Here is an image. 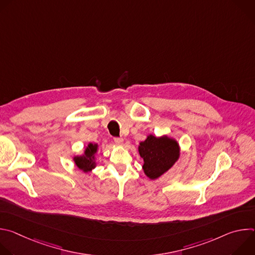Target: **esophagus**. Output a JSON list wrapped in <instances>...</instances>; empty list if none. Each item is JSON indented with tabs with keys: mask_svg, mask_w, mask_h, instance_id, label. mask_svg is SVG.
<instances>
[{
	"mask_svg": "<svg viewBox=\"0 0 255 255\" xmlns=\"http://www.w3.org/2000/svg\"><path fill=\"white\" fill-rule=\"evenodd\" d=\"M114 141H115V143H116V144H118V145H122V144H123V142H124V139H123V138H121V137H115V138H114Z\"/></svg>",
	"mask_w": 255,
	"mask_h": 255,
	"instance_id": "1",
	"label": "esophagus"
}]
</instances>
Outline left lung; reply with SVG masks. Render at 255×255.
I'll use <instances>...</instances> for the list:
<instances>
[{"label":"left lung","instance_id":"left-lung-1","mask_svg":"<svg viewBox=\"0 0 255 255\" xmlns=\"http://www.w3.org/2000/svg\"><path fill=\"white\" fill-rule=\"evenodd\" d=\"M140 156L143 158V170L150 179H156L165 173L177 161L179 146L175 139L164 135L156 137L148 135L138 146Z\"/></svg>","mask_w":255,"mask_h":255}]
</instances>
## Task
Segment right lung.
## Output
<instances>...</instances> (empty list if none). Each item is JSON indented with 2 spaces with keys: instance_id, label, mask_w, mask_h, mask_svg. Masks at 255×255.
<instances>
[{
  "instance_id": "right-lung-1",
  "label": "right lung",
  "mask_w": 255,
  "mask_h": 255,
  "mask_svg": "<svg viewBox=\"0 0 255 255\" xmlns=\"http://www.w3.org/2000/svg\"><path fill=\"white\" fill-rule=\"evenodd\" d=\"M98 151L97 143H89L83 155L75 156L76 165L84 172H90L96 167V153Z\"/></svg>"
}]
</instances>
